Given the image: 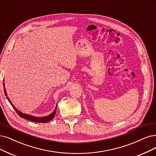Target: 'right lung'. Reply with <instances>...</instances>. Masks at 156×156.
<instances>
[{"instance_id": "right-lung-1", "label": "right lung", "mask_w": 156, "mask_h": 156, "mask_svg": "<svg viewBox=\"0 0 156 156\" xmlns=\"http://www.w3.org/2000/svg\"><path fill=\"white\" fill-rule=\"evenodd\" d=\"M4 94L5 96H7L6 98L8 100V101L10 103V104L13 107V108L15 110V111L16 112V113L19 114V116H20L22 118H24L26 119H27L29 121H31V122H37V123H47L49 122V121H51L52 119H53L55 116V115L56 114V107H57V105H56V107L55 108V110L53 111V112H52L51 114H50L48 116H44V117H37V116H32V115H30V114H25V113H23L20 111H19L18 109H17L14 105L12 103H11V100H9V97L8 96L7 93H6V90L5 89V85H4Z\"/></svg>"}]
</instances>
